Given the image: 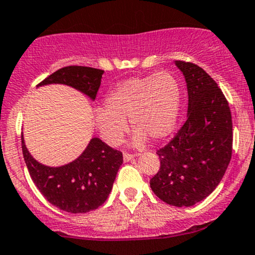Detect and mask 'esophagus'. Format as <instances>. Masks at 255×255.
<instances>
[{
  "label": "esophagus",
  "mask_w": 255,
  "mask_h": 255,
  "mask_svg": "<svg viewBox=\"0 0 255 255\" xmlns=\"http://www.w3.org/2000/svg\"><path fill=\"white\" fill-rule=\"evenodd\" d=\"M134 158H135V154H129V153H125V154H124V160L126 162L133 160Z\"/></svg>",
  "instance_id": "obj_1"
}]
</instances>
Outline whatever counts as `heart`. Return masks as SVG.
Returning a JSON list of instances; mask_svg holds the SVG:
<instances>
[{"label": "heart", "mask_w": 255, "mask_h": 255, "mask_svg": "<svg viewBox=\"0 0 255 255\" xmlns=\"http://www.w3.org/2000/svg\"><path fill=\"white\" fill-rule=\"evenodd\" d=\"M180 87L172 73L133 77L119 83L107 94L104 107L94 110V124L106 143L116 146L127 130V119L136 128L133 145L141 146L147 136L161 140L170 135L179 115Z\"/></svg>", "instance_id": "b5f03b06"}]
</instances>
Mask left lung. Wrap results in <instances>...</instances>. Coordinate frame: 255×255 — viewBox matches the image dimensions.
Wrapping results in <instances>:
<instances>
[{"mask_svg":"<svg viewBox=\"0 0 255 255\" xmlns=\"http://www.w3.org/2000/svg\"><path fill=\"white\" fill-rule=\"evenodd\" d=\"M188 88V118L173 139L158 149L160 168L149 180L165 203L191 207L208 197L232 158L233 124L228 101L202 67L176 60Z\"/></svg>","mask_w":255,"mask_h":255,"instance_id":"left-lung-1","label":"left lung"}]
</instances>
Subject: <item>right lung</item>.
<instances>
[{
	"label": "right lung",
	"mask_w": 255,
	"mask_h": 255,
	"mask_svg": "<svg viewBox=\"0 0 255 255\" xmlns=\"http://www.w3.org/2000/svg\"><path fill=\"white\" fill-rule=\"evenodd\" d=\"M103 72L88 66H66L45 78L38 87L65 84L95 100ZM21 146L30 178L39 191L52 205L72 214L88 213L102 205L124 162L121 152L98 137L90 140L77 159L58 167L36 161L24 145L23 135H21Z\"/></svg>",
	"instance_id": "obj_1"
}]
</instances>
